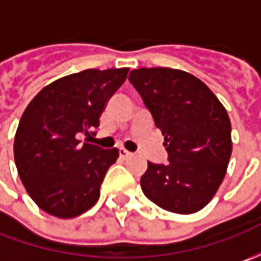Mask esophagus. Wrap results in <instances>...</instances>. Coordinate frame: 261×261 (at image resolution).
I'll return each mask as SVG.
<instances>
[{
    "label": "esophagus",
    "instance_id": "1",
    "mask_svg": "<svg viewBox=\"0 0 261 261\" xmlns=\"http://www.w3.org/2000/svg\"><path fill=\"white\" fill-rule=\"evenodd\" d=\"M119 154H120L122 158H129V156H132V152H129L125 148H120V149H119Z\"/></svg>",
    "mask_w": 261,
    "mask_h": 261
}]
</instances>
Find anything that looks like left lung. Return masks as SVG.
<instances>
[{
  "mask_svg": "<svg viewBox=\"0 0 261 261\" xmlns=\"http://www.w3.org/2000/svg\"><path fill=\"white\" fill-rule=\"evenodd\" d=\"M129 81L163 132L167 164L148 163L141 187L168 212L189 215L216 195L232 152L231 122L211 88L181 69L139 68Z\"/></svg>",
  "mask_w": 261,
  "mask_h": 261,
  "instance_id": "1",
  "label": "left lung"
}]
</instances>
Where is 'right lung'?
<instances>
[{
  "label": "right lung",
  "instance_id": "obj_1",
  "mask_svg": "<svg viewBox=\"0 0 261 261\" xmlns=\"http://www.w3.org/2000/svg\"><path fill=\"white\" fill-rule=\"evenodd\" d=\"M129 68L86 69L43 87L27 105L14 136V161L21 183L49 215L71 219L100 197V185L119 149L81 145L90 135Z\"/></svg>",
  "mask_w": 261,
  "mask_h": 261
}]
</instances>
